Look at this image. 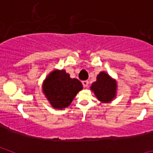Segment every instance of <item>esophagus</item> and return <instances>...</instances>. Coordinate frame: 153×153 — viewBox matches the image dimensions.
<instances>
[{
	"mask_svg": "<svg viewBox=\"0 0 153 153\" xmlns=\"http://www.w3.org/2000/svg\"><path fill=\"white\" fill-rule=\"evenodd\" d=\"M82 83H83V85L84 87H86V86H88L89 82H88V80H83V82H82Z\"/></svg>",
	"mask_w": 153,
	"mask_h": 153,
	"instance_id": "1",
	"label": "esophagus"
}]
</instances>
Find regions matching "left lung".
<instances>
[{
    "instance_id": "obj_1",
    "label": "left lung",
    "mask_w": 153,
    "mask_h": 153,
    "mask_svg": "<svg viewBox=\"0 0 153 153\" xmlns=\"http://www.w3.org/2000/svg\"><path fill=\"white\" fill-rule=\"evenodd\" d=\"M117 82L105 72L97 75V81L93 83L90 90L94 92L97 98L102 102L112 101L117 95Z\"/></svg>"
}]
</instances>
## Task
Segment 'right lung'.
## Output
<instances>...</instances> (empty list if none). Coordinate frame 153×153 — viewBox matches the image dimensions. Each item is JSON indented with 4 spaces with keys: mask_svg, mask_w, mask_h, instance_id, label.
Returning <instances> with one entry per match:
<instances>
[{
    "mask_svg": "<svg viewBox=\"0 0 153 153\" xmlns=\"http://www.w3.org/2000/svg\"><path fill=\"white\" fill-rule=\"evenodd\" d=\"M83 85L77 79L70 78L64 70H53L43 83V92L47 100L55 109H62L67 107Z\"/></svg>",
    "mask_w": 153,
    "mask_h": 153,
    "instance_id": "obj_1",
    "label": "right lung"
}]
</instances>
